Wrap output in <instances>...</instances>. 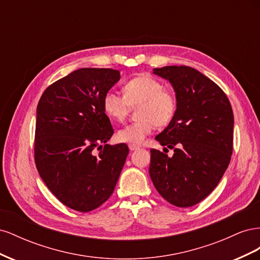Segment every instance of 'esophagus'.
Returning a JSON list of instances; mask_svg holds the SVG:
<instances>
[{"instance_id": "1", "label": "esophagus", "mask_w": 260, "mask_h": 260, "mask_svg": "<svg viewBox=\"0 0 260 260\" xmlns=\"http://www.w3.org/2000/svg\"><path fill=\"white\" fill-rule=\"evenodd\" d=\"M129 148H130V151H137V149L140 148V146L139 145H135V144H130Z\"/></svg>"}]
</instances>
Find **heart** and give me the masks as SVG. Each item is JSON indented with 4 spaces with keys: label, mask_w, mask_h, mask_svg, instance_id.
Listing matches in <instances>:
<instances>
[{
    "label": "heart",
    "mask_w": 260,
    "mask_h": 260,
    "mask_svg": "<svg viewBox=\"0 0 260 260\" xmlns=\"http://www.w3.org/2000/svg\"><path fill=\"white\" fill-rule=\"evenodd\" d=\"M103 111L113 120L123 121L130 107H138L139 121L116 133L122 143L141 144L151 135L155 125L165 127L174 119L177 98L174 92L164 89L162 83L148 75H140L124 83L123 95L108 91L103 98Z\"/></svg>",
    "instance_id": "1"
}]
</instances>
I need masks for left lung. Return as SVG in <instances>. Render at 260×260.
Masks as SVG:
<instances>
[{"label":"left lung","mask_w":260,"mask_h":260,"mask_svg":"<svg viewBox=\"0 0 260 260\" xmlns=\"http://www.w3.org/2000/svg\"><path fill=\"white\" fill-rule=\"evenodd\" d=\"M175 90L174 119L155 140L149 176L162 198L177 207H191L214 191L230 164L234 118L224 92L192 67L154 68ZM167 148L174 149L169 157Z\"/></svg>","instance_id":"1"}]
</instances>
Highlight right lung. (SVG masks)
<instances>
[{"instance_id":"1","label":"right lung","mask_w":260,"mask_h":260,"mask_svg":"<svg viewBox=\"0 0 260 260\" xmlns=\"http://www.w3.org/2000/svg\"><path fill=\"white\" fill-rule=\"evenodd\" d=\"M119 79L115 69L80 68L51 84L39 101L37 169L57 200L77 211L109 199L129 153L123 143L106 144L114 129L102 102Z\"/></svg>"}]
</instances>
